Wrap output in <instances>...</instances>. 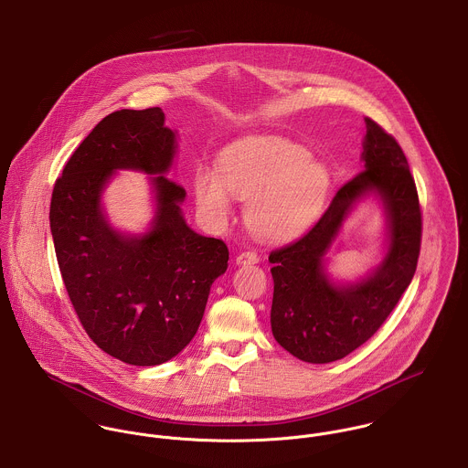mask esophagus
Masks as SVG:
<instances>
[{"label": "esophagus", "mask_w": 468, "mask_h": 468, "mask_svg": "<svg viewBox=\"0 0 468 468\" xmlns=\"http://www.w3.org/2000/svg\"><path fill=\"white\" fill-rule=\"evenodd\" d=\"M261 259H259V255L255 253V251H242V253H239L237 255V259H235V262H237V266H248V264H257Z\"/></svg>", "instance_id": "esophagus-1"}]
</instances>
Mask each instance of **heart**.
I'll use <instances>...</instances> for the list:
<instances>
[{"label":"heart","instance_id":"obj_1","mask_svg":"<svg viewBox=\"0 0 468 468\" xmlns=\"http://www.w3.org/2000/svg\"><path fill=\"white\" fill-rule=\"evenodd\" d=\"M198 209L222 222L231 197L246 200V226L261 239L300 235L320 213L329 189V168L309 152L277 135H248L218 155L217 172L200 168L193 179Z\"/></svg>","mask_w":468,"mask_h":468}]
</instances>
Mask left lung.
I'll use <instances>...</instances> for the list:
<instances>
[{
  "label": "left lung",
  "mask_w": 468,
  "mask_h": 468,
  "mask_svg": "<svg viewBox=\"0 0 468 468\" xmlns=\"http://www.w3.org/2000/svg\"><path fill=\"white\" fill-rule=\"evenodd\" d=\"M364 172L338 189L320 220L300 240L270 255L275 282L271 331L282 347L307 364L336 362L366 344L414 277L421 211L399 144L366 117ZM384 209L382 261L356 282H336L326 253L343 222L364 199Z\"/></svg>",
  "instance_id": "left-lung-1"
}]
</instances>
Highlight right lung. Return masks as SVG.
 Returning a JSON list of instances; mask_svg holds the SVG:
<instances>
[{
	"instance_id": "right-lung-1",
	"label": "right lung",
	"mask_w": 468,
	"mask_h": 468,
	"mask_svg": "<svg viewBox=\"0 0 468 468\" xmlns=\"http://www.w3.org/2000/svg\"><path fill=\"white\" fill-rule=\"evenodd\" d=\"M165 112L106 115L67 163L50 202V231L70 302L95 346L139 367L177 356L195 336L211 283L228 270L218 239L187 226L185 187L166 176L179 133ZM150 175L154 217L141 234L117 230L101 195L117 171Z\"/></svg>"
}]
</instances>
